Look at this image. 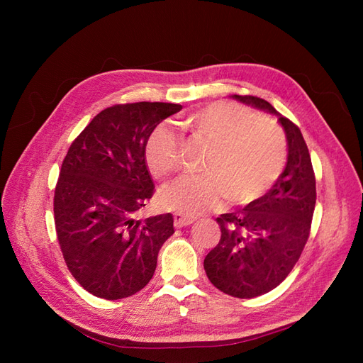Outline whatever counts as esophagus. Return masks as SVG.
<instances>
[{"label":"esophagus","mask_w":363,"mask_h":363,"mask_svg":"<svg viewBox=\"0 0 363 363\" xmlns=\"http://www.w3.org/2000/svg\"><path fill=\"white\" fill-rule=\"evenodd\" d=\"M194 221H195V218H192V216H188V215L180 213V212L174 213V225L177 228H182L184 225H191Z\"/></svg>","instance_id":"obj_1"}]
</instances>
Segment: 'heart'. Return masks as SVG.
Listing matches in <instances>:
<instances>
[{
    "instance_id": "b5f03b06",
    "label": "heart",
    "mask_w": 363,
    "mask_h": 363,
    "mask_svg": "<svg viewBox=\"0 0 363 363\" xmlns=\"http://www.w3.org/2000/svg\"><path fill=\"white\" fill-rule=\"evenodd\" d=\"M195 138L212 145L203 177H186L160 194L172 211L199 215L215 211L228 199L244 206L257 200L276 183L286 163L288 144L283 130L268 118L235 103L219 101L186 116ZM150 172L168 177L180 168L182 139L168 125H157L145 145Z\"/></svg>"
}]
</instances>
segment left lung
<instances>
[{
  "instance_id": "8db88e82",
  "label": "left lung",
  "mask_w": 363,
  "mask_h": 363,
  "mask_svg": "<svg viewBox=\"0 0 363 363\" xmlns=\"http://www.w3.org/2000/svg\"><path fill=\"white\" fill-rule=\"evenodd\" d=\"M233 98L277 115L288 139V162L277 182L240 211L216 218L221 239L204 259L215 288L236 298H255L277 288L298 262L311 233L316 184L300 128L259 96Z\"/></svg>"
}]
</instances>
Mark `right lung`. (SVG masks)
Returning a JSON list of instances; mask_svg holds the SVG:
<instances>
[{"mask_svg":"<svg viewBox=\"0 0 363 363\" xmlns=\"http://www.w3.org/2000/svg\"><path fill=\"white\" fill-rule=\"evenodd\" d=\"M182 111L172 103L116 104L74 139L54 191V223L72 277L87 292L121 300L147 286L171 213L136 219L155 194L145 160L150 135Z\"/></svg>","mask_w":363,"mask_h":363,"instance_id":"add662e5","label":"right lung"}]
</instances>
